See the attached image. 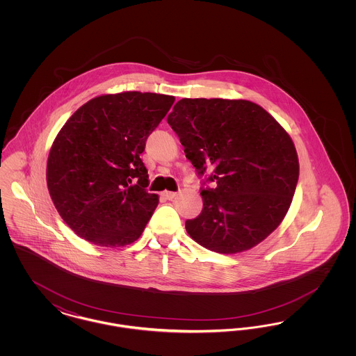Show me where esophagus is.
I'll return each instance as SVG.
<instances>
[{
	"mask_svg": "<svg viewBox=\"0 0 356 356\" xmlns=\"http://www.w3.org/2000/svg\"><path fill=\"white\" fill-rule=\"evenodd\" d=\"M176 192H170V191H165V192H163V197L164 199H167V200H172V199H175L176 197Z\"/></svg>",
	"mask_w": 356,
	"mask_h": 356,
	"instance_id": "1",
	"label": "esophagus"
}]
</instances>
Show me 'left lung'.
<instances>
[{
    "instance_id": "left-lung-1",
    "label": "left lung",
    "mask_w": 356,
    "mask_h": 356,
    "mask_svg": "<svg viewBox=\"0 0 356 356\" xmlns=\"http://www.w3.org/2000/svg\"><path fill=\"white\" fill-rule=\"evenodd\" d=\"M167 121L204 177L203 211L186 221L189 236L209 251L236 254L275 231L299 179L296 149L280 124L254 102L222 99H183Z\"/></svg>"
}]
</instances>
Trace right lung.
Here are the masks:
<instances>
[{
  "instance_id": "1",
  "label": "right lung",
  "mask_w": 356,
  "mask_h": 356,
  "mask_svg": "<svg viewBox=\"0 0 356 356\" xmlns=\"http://www.w3.org/2000/svg\"><path fill=\"white\" fill-rule=\"evenodd\" d=\"M173 102L157 93L105 95L65 122L51 145L47 181L76 235L102 247H124L141 236L159 196L147 191L140 154Z\"/></svg>"
}]
</instances>
